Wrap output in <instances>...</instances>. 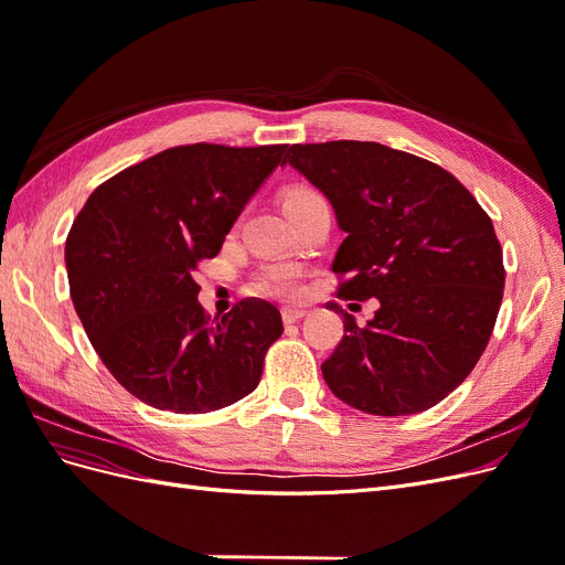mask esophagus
<instances>
[{
	"label": "esophagus",
	"mask_w": 565,
	"mask_h": 565,
	"mask_svg": "<svg viewBox=\"0 0 565 565\" xmlns=\"http://www.w3.org/2000/svg\"><path fill=\"white\" fill-rule=\"evenodd\" d=\"M306 316H309V311H303V309H285L282 311V322L285 324H292V322L303 320Z\"/></svg>",
	"instance_id": "obj_1"
}]
</instances>
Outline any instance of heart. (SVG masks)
I'll list each match as a JSON object with an SVG mask.
<instances>
[{"label":"heart","instance_id":"b5f03b06","mask_svg":"<svg viewBox=\"0 0 565 565\" xmlns=\"http://www.w3.org/2000/svg\"><path fill=\"white\" fill-rule=\"evenodd\" d=\"M313 200H322V198L316 191H311V188H292V191L285 195V207H289V204L313 202ZM262 289H264L266 295H273V297L292 299V297L299 295V280H297L292 268L276 266V268H270L266 276H264Z\"/></svg>","mask_w":565,"mask_h":565}]
</instances>
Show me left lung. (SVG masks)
<instances>
[{
    "label": "left lung",
    "mask_w": 565,
    "mask_h": 565,
    "mask_svg": "<svg viewBox=\"0 0 565 565\" xmlns=\"http://www.w3.org/2000/svg\"><path fill=\"white\" fill-rule=\"evenodd\" d=\"M330 200L347 233L332 262L344 316L322 363L339 401L380 417L429 409L469 377L504 295L502 247L476 198L446 169L374 141L295 143L287 160Z\"/></svg>",
    "instance_id": "obj_1"
}]
</instances>
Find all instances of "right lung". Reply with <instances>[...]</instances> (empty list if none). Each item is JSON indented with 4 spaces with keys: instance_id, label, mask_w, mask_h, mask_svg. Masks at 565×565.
<instances>
[{
    "instance_id": "add662e5",
    "label": "right lung",
    "mask_w": 565,
    "mask_h": 565,
    "mask_svg": "<svg viewBox=\"0 0 565 565\" xmlns=\"http://www.w3.org/2000/svg\"><path fill=\"white\" fill-rule=\"evenodd\" d=\"M287 146H177L100 183L65 241L67 282L92 347L131 396L202 415L262 380L282 318L243 299L204 313L193 273L224 245Z\"/></svg>"
}]
</instances>
